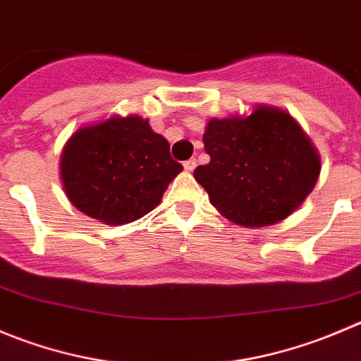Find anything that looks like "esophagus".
<instances>
[{"label": "esophagus", "instance_id": "1", "mask_svg": "<svg viewBox=\"0 0 361 361\" xmlns=\"http://www.w3.org/2000/svg\"><path fill=\"white\" fill-rule=\"evenodd\" d=\"M195 166H197V162H195V159H188V160H185V162H183L185 171H188V173H192V171L195 169Z\"/></svg>", "mask_w": 361, "mask_h": 361}]
</instances>
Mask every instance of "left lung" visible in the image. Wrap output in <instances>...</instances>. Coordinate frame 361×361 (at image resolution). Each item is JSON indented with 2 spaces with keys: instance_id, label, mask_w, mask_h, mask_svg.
Wrapping results in <instances>:
<instances>
[{
  "instance_id": "8db88e82",
  "label": "left lung",
  "mask_w": 361,
  "mask_h": 361,
  "mask_svg": "<svg viewBox=\"0 0 361 361\" xmlns=\"http://www.w3.org/2000/svg\"><path fill=\"white\" fill-rule=\"evenodd\" d=\"M209 155L194 178L209 201L240 226L262 227L291 215L312 192L319 155L288 113L257 107L247 118L209 120Z\"/></svg>"
}]
</instances>
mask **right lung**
<instances>
[{"label": "right lung", "instance_id": "add662e5", "mask_svg": "<svg viewBox=\"0 0 361 361\" xmlns=\"http://www.w3.org/2000/svg\"><path fill=\"white\" fill-rule=\"evenodd\" d=\"M180 171L169 142L139 116L80 128L61 155L63 187L72 204L111 226L152 212Z\"/></svg>", "mask_w": 361, "mask_h": 361}]
</instances>
